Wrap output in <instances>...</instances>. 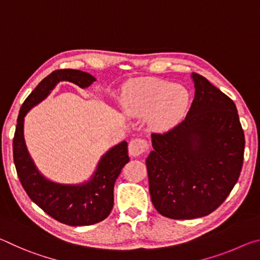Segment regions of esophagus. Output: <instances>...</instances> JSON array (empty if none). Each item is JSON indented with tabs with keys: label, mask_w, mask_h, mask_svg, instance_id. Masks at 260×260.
<instances>
[{
	"label": "esophagus",
	"mask_w": 260,
	"mask_h": 260,
	"mask_svg": "<svg viewBox=\"0 0 260 260\" xmlns=\"http://www.w3.org/2000/svg\"><path fill=\"white\" fill-rule=\"evenodd\" d=\"M149 149L148 141L146 139H133L128 144V152L131 156L136 157L143 155Z\"/></svg>",
	"instance_id": "1"
}]
</instances>
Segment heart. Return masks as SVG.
<instances>
[{
    "mask_svg": "<svg viewBox=\"0 0 260 260\" xmlns=\"http://www.w3.org/2000/svg\"><path fill=\"white\" fill-rule=\"evenodd\" d=\"M189 94L182 86L160 79H139L126 85L122 105L127 113L147 117L152 131H169L178 124L186 112Z\"/></svg>",
    "mask_w": 260,
    "mask_h": 260,
    "instance_id": "b5f03b06",
    "label": "heart"
}]
</instances>
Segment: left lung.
Here are the masks:
<instances>
[{
	"label": "left lung",
	"instance_id": "obj_1",
	"mask_svg": "<svg viewBox=\"0 0 260 260\" xmlns=\"http://www.w3.org/2000/svg\"><path fill=\"white\" fill-rule=\"evenodd\" d=\"M195 98L186 118L152 133L146 164L155 209L171 219L204 217L221 205L239 180L244 132L236 105L208 79L191 74Z\"/></svg>",
	"mask_w": 260,
	"mask_h": 260
}]
</instances>
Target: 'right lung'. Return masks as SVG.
Here are the masks:
<instances>
[{
	"label": "right lung",
	"instance_id": "right-lung-1",
	"mask_svg": "<svg viewBox=\"0 0 260 260\" xmlns=\"http://www.w3.org/2000/svg\"><path fill=\"white\" fill-rule=\"evenodd\" d=\"M59 81H70L86 88L95 78L78 70H56L39 83L24 101L17 119L12 142L14 161L21 186L39 208L51 218L69 226H89L102 221L113 208V187L121 169L129 161L127 142L122 141L105 153L89 181L77 186L47 180L37 170L24 141V117L40 103Z\"/></svg>",
	"mask_w": 260,
	"mask_h": 260
}]
</instances>
